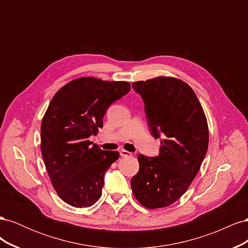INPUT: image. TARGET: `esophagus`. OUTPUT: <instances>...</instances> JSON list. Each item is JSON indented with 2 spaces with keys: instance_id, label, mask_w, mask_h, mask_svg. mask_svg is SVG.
I'll return each mask as SVG.
<instances>
[{
  "instance_id": "1",
  "label": "esophagus",
  "mask_w": 248,
  "mask_h": 248,
  "mask_svg": "<svg viewBox=\"0 0 248 248\" xmlns=\"http://www.w3.org/2000/svg\"><path fill=\"white\" fill-rule=\"evenodd\" d=\"M120 155H121V157H131L132 154L128 151H126V150H121L120 151Z\"/></svg>"
}]
</instances>
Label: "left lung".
Returning a JSON list of instances; mask_svg holds the SVG:
<instances>
[{
    "instance_id": "8db88e82",
    "label": "left lung",
    "mask_w": 248,
    "mask_h": 248,
    "mask_svg": "<svg viewBox=\"0 0 248 248\" xmlns=\"http://www.w3.org/2000/svg\"><path fill=\"white\" fill-rule=\"evenodd\" d=\"M132 88L144 100L150 132L161 137V147L156 157L138 156L131 189L145 208H163L183 196L200 170L209 144L207 118L196 93L181 79L157 77Z\"/></svg>"
}]
</instances>
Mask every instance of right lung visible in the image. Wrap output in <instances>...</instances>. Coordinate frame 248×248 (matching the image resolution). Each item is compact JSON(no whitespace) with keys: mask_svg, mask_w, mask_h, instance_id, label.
Wrapping results in <instances>:
<instances>
[{"mask_svg":"<svg viewBox=\"0 0 248 248\" xmlns=\"http://www.w3.org/2000/svg\"><path fill=\"white\" fill-rule=\"evenodd\" d=\"M128 81L76 78L54 95L41 123L42 158L58 196L76 208L101 197L104 174L119 158L89 140L103 126L110 104L129 92Z\"/></svg>","mask_w":248,"mask_h":248,"instance_id":"right-lung-1","label":"right lung"}]
</instances>
